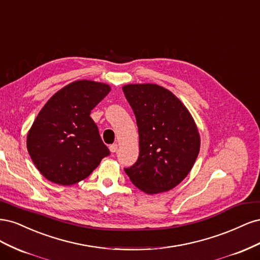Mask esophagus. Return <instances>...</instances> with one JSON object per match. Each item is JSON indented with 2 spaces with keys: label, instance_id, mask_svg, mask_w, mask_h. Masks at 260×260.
<instances>
[{
  "label": "esophagus",
  "instance_id": "esophagus-1",
  "mask_svg": "<svg viewBox=\"0 0 260 260\" xmlns=\"http://www.w3.org/2000/svg\"><path fill=\"white\" fill-rule=\"evenodd\" d=\"M117 148H118V145L116 143H114V144H112L111 146H109V149H111L112 153H115L117 151Z\"/></svg>",
  "mask_w": 260,
  "mask_h": 260
}]
</instances>
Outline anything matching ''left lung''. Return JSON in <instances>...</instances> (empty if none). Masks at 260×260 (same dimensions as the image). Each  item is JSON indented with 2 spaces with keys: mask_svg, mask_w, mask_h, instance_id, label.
Segmentation results:
<instances>
[{
  "mask_svg": "<svg viewBox=\"0 0 260 260\" xmlns=\"http://www.w3.org/2000/svg\"><path fill=\"white\" fill-rule=\"evenodd\" d=\"M139 128L140 154L124 168L131 182L147 194L177 186L198 158L200 135L181 101L157 84H128L122 88Z\"/></svg>",
  "mask_w": 260,
  "mask_h": 260,
  "instance_id": "left-lung-1",
  "label": "left lung"
}]
</instances>
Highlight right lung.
I'll return each instance as SVG.
<instances>
[{"mask_svg": "<svg viewBox=\"0 0 260 260\" xmlns=\"http://www.w3.org/2000/svg\"><path fill=\"white\" fill-rule=\"evenodd\" d=\"M111 91L89 80L66 85L39 113L27 138L31 159L51 182L72 185L91 175L109 149L91 111Z\"/></svg>", "mask_w": 260, "mask_h": 260, "instance_id": "obj_1", "label": "right lung"}]
</instances>
